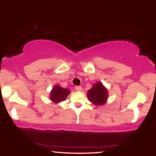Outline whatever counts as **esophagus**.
I'll list each match as a JSON object with an SVG mask.
<instances>
[{
  "label": "esophagus",
  "mask_w": 156,
  "mask_h": 156,
  "mask_svg": "<svg viewBox=\"0 0 156 156\" xmlns=\"http://www.w3.org/2000/svg\"><path fill=\"white\" fill-rule=\"evenodd\" d=\"M75 89H76V91H82V87H80V86H76V87H75Z\"/></svg>",
  "instance_id": "34e87169"
}]
</instances>
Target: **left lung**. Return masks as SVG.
<instances>
[{
    "mask_svg": "<svg viewBox=\"0 0 156 156\" xmlns=\"http://www.w3.org/2000/svg\"><path fill=\"white\" fill-rule=\"evenodd\" d=\"M87 97L89 101L96 106L103 105L108 98V91L101 82L94 84L92 88L87 91Z\"/></svg>",
    "mask_w": 156,
    "mask_h": 156,
    "instance_id": "1",
    "label": "left lung"
}]
</instances>
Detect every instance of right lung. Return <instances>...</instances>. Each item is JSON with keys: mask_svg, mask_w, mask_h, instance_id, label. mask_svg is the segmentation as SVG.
I'll use <instances>...</instances> for the list:
<instances>
[{"mask_svg": "<svg viewBox=\"0 0 156 156\" xmlns=\"http://www.w3.org/2000/svg\"><path fill=\"white\" fill-rule=\"evenodd\" d=\"M69 94L70 91L68 89H65L58 85H55L51 91L50 99L52 102L57 104L65 101Z\"/></svg>", "mask_w": 156, "mask_h": 156, "instance_id": "1", "label": "right lung"}]
</instances>
